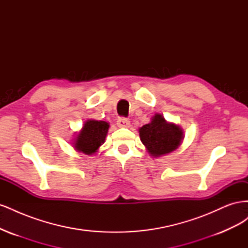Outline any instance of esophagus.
<instances>
[{
    "mask_svg": "<svg viewBox=\"0 0 248 248\" xmlns=\"http://www.w3.org/2000/svg\"><path fill=\"white\" fill-rule=\"evenodd\" d=\"M117 125L119 127H129L130 125V121L125 117H120L117 120Z\"/></svg>",
    "mask_w": 248,
    "mask_h": 248,
    "instance_id": "34e87169",
    "label": "esophagus"
}]
</instances>
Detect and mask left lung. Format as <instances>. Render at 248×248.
<instances>
[{"mask_svg":"<svg viewBox=\"0 0 248 248\" xmlns=\"http://www.w3.org/2000/svg\"><path fill=\"white\" fill-rule=\"evenodd\" d=\"M142 144L152 156H160L174 151L181 144L183 131L179 126L168 123L161 115L156 114L152 121L140 128Z\"/></svg>","mask_w":248,"mask_h":248,"instance_id":"obj_1","label":"left lung"}]
</instances>
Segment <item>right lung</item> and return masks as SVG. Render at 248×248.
Here are the masks:
<instances>
[{
  "label": "right lung",
  "mask_w": 248,
  "mask_h": 248,
  "mask_svg": "<svg viewBox=\"0 0 248 248\" xmlns=\"http://www.w3.org/2000/svg\"><path fill=\"white\" fill-rule=\"evenodd\" d=\"M108 123L96 120H88L74 141V148L85 154H93L106 140Z\"/></svg>",
  "instance_id": "1"
}]
</instances>
